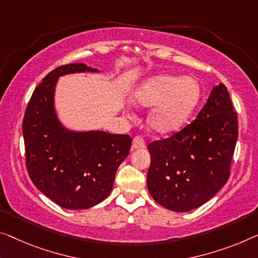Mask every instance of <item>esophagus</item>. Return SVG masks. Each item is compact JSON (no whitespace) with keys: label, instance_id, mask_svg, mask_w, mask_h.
Instances as JSON below:
<instances>
[{"label":"esophagus","instance_id":"1","mask_svg":"<svg viewBox=\"0 0 258 258\" xmlns=\"http://www.w3.org/2000/svg\"><path fill=\"white\" fill-rule=\"evenodd\" d=\"M145 140L142 139L141 137H134L133 138V142H132V147L134 149H138V148H144L145 147Z\"/></svg>","mask_w":258,"mask_h":258}]
</instances>
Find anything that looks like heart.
I'll return each instance as SVG.
<instances>
[{"label": "heart", "mask_w": 258, "mask_h": 258, "mask_svg": "<svg viewBox=\"0 0 258 258\" xmlns=\"http://www.w3.org/2000/svg\"><path fill=\"white\" fill-rule=\"evenodd\" d=\"M201 97L197 79L161 74L142 83L133 99L140 106H156L149 116V126L154 132L166 134L178 130L187 120Z\"/></svg>", "instance_id": "obj_1"}]
</instances>
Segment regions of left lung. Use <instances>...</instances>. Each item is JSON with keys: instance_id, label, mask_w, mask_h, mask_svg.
Listing matches in <instances>:
<instances>
[{"instance_id": "obj_1", "label": "left lung", "mask_w": 258, "mask_h": 258, "mask_svg": "<svg viewBox=\"0 0 258 258\" xmlns=\"http://www.w3.org/2000/svg\"><path fill=\"white\" fill-rule=\"evenodd\" d=\"M237 136V114L220 83L191 124L148 144L147 186L154 201L175 212L210 201L229 178Z\"/></svg>"}]
</instances>
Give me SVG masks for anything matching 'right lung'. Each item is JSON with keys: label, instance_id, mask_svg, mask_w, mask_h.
Here are the masks:
<instances>
[{"label": "right lung", "instance_id": "add662e5", "mask_svg": "<svg viewBox=\"0 0 258 258\" xmlns=\"http://www.w3.org/2000/svg\"><path fill=\"white\" fill-rule=\"evenodd\" d=\"M98 72L84 63L60 66L43 79L23 118L25 164L37 189L68 210H86L110 195L132 138L101 131L72 132L57 120L54 90L59 76Z\"/></svg>", "mask_w": 258, "mask_h": 258}]
</instances>
